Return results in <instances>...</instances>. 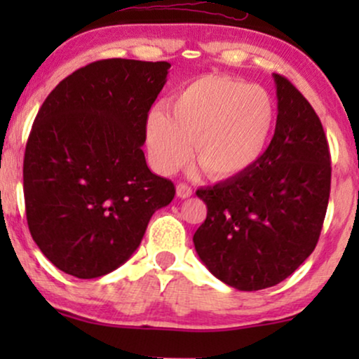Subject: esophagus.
Masks as SVG:
<instances>
[{
    "instance_id": "34e87169",
    "label": "esophagus",
    "mask_w": 359,
    "mask_h": 359,
    "mask_svg": "<svg viewBox=\"0 0 359 359\" xmlns=\"http://www.w3.org/2000/svg\"><path fill=\"white\" fill-rule=\"evenodd\" d=\"M176 194H178V198L186 199L193 194V189H191V186H188L186 183H180L176 186Z\"/></svg>"
}]
</instances>
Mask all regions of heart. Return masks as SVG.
I'll use <instances>...</instances> for the list:
<instances>
[{"instance_id":"obj_1","label":"heart","mask_w":359,"mask_h":359,"mask_svg":"<svg viewBox=\"0 0 359 359\" xmlns=\"http://www.w3.org/2000/svg\"><path fill=\"white\" fill-rule=\"evenodd\" d=\"M155 107L145 127L147 149L160 173L170 175L191 156L215 178L242 173L257 161L271 137L276 111L262 86L238 78L205 75Z\"/></svg>"}]
</instances>
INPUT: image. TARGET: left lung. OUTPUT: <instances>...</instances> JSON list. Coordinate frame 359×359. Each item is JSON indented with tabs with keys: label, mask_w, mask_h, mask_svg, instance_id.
<instances>
[{
	"label": "left lung",
	"mask_w": 359,
	"mask_h": 359,
	"mask_svg": "<svg viewBox=\"0 0 359 359\" xmlns=\"http://www.w3.org/2000/svg\"><path fill=\"white\" fill-rule=\"evenodd\" d=\"M278 117L271 144L242 173L196 191L208 217L193 242L201 262L238 291L276 286L316 248L330 196L322 122L287 78L273 73Z\"/></svg>",
	"instance_id": "8db88e82"
}]
</instances>
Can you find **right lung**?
Instances as JSON below:
<instances>
[{
  "instance_id": "right-lung-1",
  "label": "right lung",
  "mask_w": 359,
  "mask_h": 359,
  "mask_svg": "<svg viewBox=\"0 0 359 359\" xmlns=\"http://www.w3.org/2000/svg\"><path fill=\"white\" fill-rule=\"evenodd\" d=\"M168 62L107 58L73 72L39 109L24 154L27 225L63 273L100 278L129 259L175 184L142 145Z\"/></svg>"
}]
</instances>
